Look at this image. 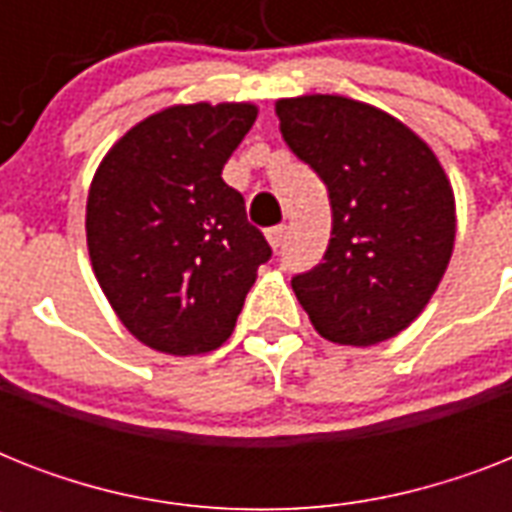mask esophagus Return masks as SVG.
<instances>
[{
    "label": "esophagus",
    "mask_w": 512,
    "mask_h": 512,
    "mask_svg": "<svg viewBox=\"0 0 512 512\" xmlns=\"http://www.w3.org/2000/svg\"><path fill=\"white\" fill-rule=\"evenodd\" d=\"M265 236H268V244H271L273 249H279L281 241H284V236H287V225H273V228H268V231H265Z\"/></svg>",
    "instance_id": "1"
}]
</instances>
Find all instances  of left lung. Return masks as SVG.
<instances>
[{
	"instance_id": "8db88e82",
	"label": "left lung",
	"mask_w": 512,
	"mask_h": 512,
	"mask_svg": "<svg viewBox=\"0 0 512 512\" xmlns=\"http://www.w3.org/2000/svg\"><path fill=\"white\" fill-rule=\"evenodd\" d=\"M281 138L324 180L332 239L292 279L313 329L340 345L404 332L441 284L454 249V193L406 124L340 95L276 100Z\"/></svg>"
}]
</instances>
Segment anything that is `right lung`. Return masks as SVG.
<instances>
[{
  "mask_svg": "<svg viewBox=\"0 0 512 512\" xmlns=\"http://www.w3.org/2000/svg\"><path fill=\"white\" fill-rule=\"evenodd\" d=\"M257 119L252 103L170 106L103 156L87 196L92 271L143 345L199 356L231 337L271 247L223 167Z\"/></svg>",
  "mask_w": 512,
  "mask_h": 512,
  "instance_id": "1",
  "label": "right lung"
}]
</instances>
